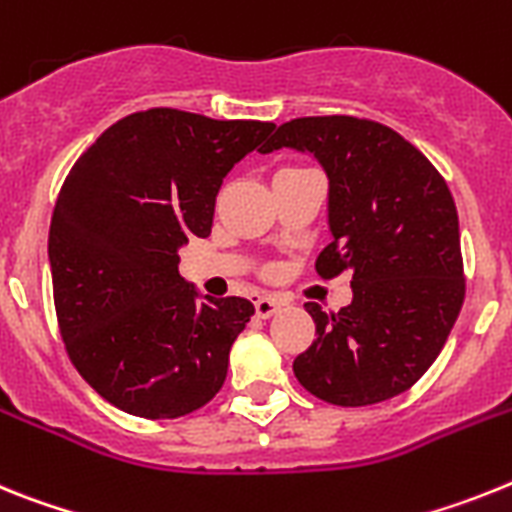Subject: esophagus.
<instances>
[{
	"label": "esophagus",
	"mask_w": 512,
	"mask_h": 512,
	"mask_svg": "<svg viewBox=\"0 0 512 512\" xmlns=\"http://www.w3.org/2000/svg\"><path fill=\"white\" fill-rule=\"evenodd\" d=\"M281 309V301L273 299V296H257L255 299V311H257V317L262 319H268L273 317L275 311Z\"/></svg>",
	"instance_id": "1"
}]
</instances>
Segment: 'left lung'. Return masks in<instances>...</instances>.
<instances>
[{"label": "left lung", "instance_id": "left-lung-1", "mask_svg": "<svg viewBox=\"0 0 512 512\" xmlns=\"http://www.w3.org/2000/svg\"><path fill=\"white\" fill-rule=\"evenodd\" d=\"M283 146L311 154L330 180L332 242L319 252L317 273H353V301L337 314L304 304L317 340L293 373L340 407L397 397L433 366L464 304L451 190L422 151L366 118H296L260 151Z\"/></svg>", "mask_w": 512, "mask_h": 512}]
</instances>
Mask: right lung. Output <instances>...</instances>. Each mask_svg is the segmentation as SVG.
Here are the masks:
<instances>
[{"mask_svg": "<svg viewBox=\"0 0 512 512\" xmlns=\"http://www.w3.org/2000/svg\"><path fill=\"white\" fill-rule=\"evenodd\" d=\"M273 123L151 108L126 115L66 175L48 231L61 337L118 410L172 420L211 402L252 301L201 296L177 270L208 237L221 182Z\"/></svg>", "mask_w": 512, "mask_h": 512, "instance_id": "right-lung-1", "label": "right lung"}]
</instances>
